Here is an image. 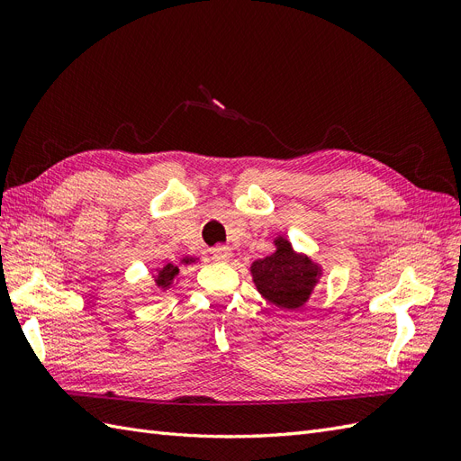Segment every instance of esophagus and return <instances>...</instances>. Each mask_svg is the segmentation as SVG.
I'll use <instances>...</instances> for the list:
<instances>
[{"label": "esophagus", "instance_id": "34e87169", "mask_svg": "<svg viewBox=\"0 0 461 461\" xmlns=\"http://www.w3.org/2000/svg\"><path fill=\"white\" fill-rule=\"evenodd\" d=\"M230 256H232V252H230L227 246H215V248H212L213 261H229Z\"/></svg>", "mask_w": 461, "mask_h": 461}]
</instances>
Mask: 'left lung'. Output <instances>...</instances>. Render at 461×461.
<instances>
[{"mask_svg":"<svg viewBox=\"0 0 461 461\" xmlns=\"http://www.w3.org/2000/svg\"><path fill=\"white\" fill-rule=\"evenodd\" d=\"M276 249L252 263V276L259 294L281 310H298L310 300L319 283L321 267L308 256L296 254L285 236H276Z\"/></svg>","mask_w":461,"mask_h":461,"instance_id":"obj_1","label":"left lung"}]
</instances>
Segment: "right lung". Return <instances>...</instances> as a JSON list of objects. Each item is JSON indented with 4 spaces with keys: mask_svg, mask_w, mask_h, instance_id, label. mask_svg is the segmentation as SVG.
I'll return each mask as SVG.
<instances>
[{
    "mask_svg": "<svg viewBox=\"0 0 461 461\" xmlns=\"http://www.w3.org/2000/svg\"><path fill=\"white\" fill-rule=\"evenodd\" d=\"M180 263H183V265L196 263V258H183V259H180ZM178 267H180V265H175V263L163 265V267L158 269V275L153 276V283H156V286H159L161 290L171 288V285L175 283V276L178 275Z\"/></svg>",
    "mask_w": 461,
    "mask_h": 461,
    "instance_id": "1",
    "label": "right lung"
}]
</instances>
